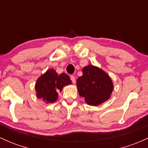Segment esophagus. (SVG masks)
I'll return each mask as SVG.
<instances>
[{
    "label": "esophagus",
    "mask_w": 148,
    "mask_h": 148,
    "mask_svg": "<svg viewBox=\"0 0 148 148\" xmlns=\"http://www.w3.org/2000/svg\"><path fill=\"white\" fill-rule=\"evenodd\" d=\"M70 79H71V81H72V82L73 83V84H75V82H76L75 77H74V76H71Z\"/></svg>",
    "instance_id": "esophagus-1"
}]
</instances>
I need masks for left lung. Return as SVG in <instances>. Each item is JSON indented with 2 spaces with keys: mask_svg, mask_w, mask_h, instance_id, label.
<instances>
[{
  "mask_svg": "<svg viewBox=\"0 0 148 148\" xmlns=\"http://www.w3.org/2000/svg\"><path fill=\"white\" fill-rule=\"evenodd\" d=\"M76 81L79 95L89 105L97 106L111 97L113 86L111 78L101 69L88 65Z\"/></svg>",
  "mask_w": 148,
  "mask_h": 148,
  "instance_id": "8db88e82",
  "label": "left lung"
}]
</instances>
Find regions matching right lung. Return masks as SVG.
<instances>
[{
    "label": "right lung",
    "instance_id": "1",
    "mask_svg": "<svg viewBox=\"0 0 148 148\" xmlns=\"http://www.w3.org/2000/svg\"><path fill=\"white\" fill-rule=\"evenodd\" d=\"M71 84L68 75L64 73L58 75L54 69H49L37 81L35 85L37 97L47 103H53L58 99V92H61L64 86Z\"/></svg>",
    "mask_w": 148,
    "mask_h": 148
}]
</instances>
